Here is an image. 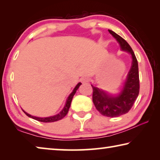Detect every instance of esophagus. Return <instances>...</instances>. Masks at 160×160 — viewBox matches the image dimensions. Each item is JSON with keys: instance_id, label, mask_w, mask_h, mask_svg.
Here are the masks:
<instances>
[{"instance_id": "1", "label": "esophagus", "mask_w": 160, "mask_h": 160, "mask_svg": "<svg viewBox=\"0 0 160 160\" xmlns=\"http://www.w3.org/2000/svg\"><path fill=\"white\" fill-rule=\"evenodd\" d=\"M89 78L87 77V76H83L80 78V81L82 82H88L89 81Z\"/></svg>"}]
</instances>
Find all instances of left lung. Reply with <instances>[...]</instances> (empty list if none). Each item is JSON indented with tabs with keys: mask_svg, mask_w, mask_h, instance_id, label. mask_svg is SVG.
<instances>
[{
	"mask_svg": "<svg viewBox=\"0 0 160 160\" xmlns=\"http://www.w3.org/2000/svg\"><path fill=\"white\" fill-rule=\"evenodd\" d=\"M109 32L118 42L123 51L132 56V63L122 90L118 94L112 95L92 85L93 89L92 101L97 111L108 117H117L128 113L137 99L140 90L138 64L133 51L125 39L114 32Z\"/></svg>",
	"mask_w": 160,
	"mask_h": 160,
	"instance_id": "obj_1",
	"label": "left lung"
}]
</instances>
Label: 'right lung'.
<instances>
[{
  "mask_svg": "<svg viewBox=\"0 0 160 160\" xmlns=\"http://www.w3.org/2000/svg\"><path fill=\"white\" fill-rule=\"evenodd\" d=\"M80 85H82V83L79 82L76 86H75L74 90H72V92L70 94V95L67 98L66 104H65L63 109H62L58 113H57V114L52 116H48V117H43V118H42V117H37V116H32L30 114H29V113H28L27 112H25L24 110H23V112H25V114L28 116H29V117H30L32 118H34V119H35V120H37L38 121H41V122L49 123V122H54V121H57L61 120V119H62L63 117H65V116H66V115L68 113V110L70 109V104H71L72 97H73L74 94H75V92H76L78 88H79V87L80 86Z\"/></svg>",
  "mask_w": 160,
  "mask_h": 160,
  "instance_id": "1",
  "label": "right lung"
}]
</instances>
